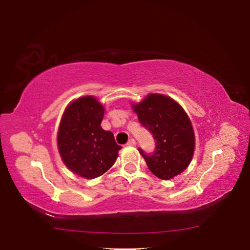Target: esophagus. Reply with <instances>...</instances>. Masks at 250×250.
Segmentation results:
<instances>
[{
	"mask_svg": "<svg viewBox=\"0 0 250 250\" xmlns=\"http://www.w3.org/2000/svg\"><path fill=\"white\" fill-rule=\"evenodd\" d=\"M135 145H137V142H135L134 139H130L128 143H126V146H135Z\"/></svg>",
	"mask_w": 250,
	"mask_h": 250,
	"instance_id": "1",
	"label": "esophagus"
}]
</instances>
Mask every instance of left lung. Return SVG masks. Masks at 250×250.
<instances>
[{
	"mask_svg": "<svg viewBox=\"0 0 250 250\" xmlns=\"http://www.w3.org/2000/svg\"><path fill=\"white\" fill-rule=\"evenodd\" d=\"M132 109L155 140L152 154L139 150L149 170L166 181L181 174L195 150V134L185 110L171 97L161 94H149L139 104H132Z\"/></svg>",
	"mask_w": 250,
	"mask_h": 250,
	"instance_id": "left-lung-1",
	"label": "left lung"
}]
</instances>
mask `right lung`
<instances>
[{
  "label": "right lung",
  "instance_id": "1",
  "mask_svg": "<svg viewBox=\"0 0 250 250\" xmlns=\"http://www.w3.org/2000/svg\"><path fill=\"white\" fill-rule=\"evenodd\" d=\"M104 107L94 96L67 105L57 132V146L65 166L83 179H96L113 166L121 149L112 132L101 128Z\"/></svg>",
  "mask_w": 250,
  "mask_h": 250
}]
</instances>
